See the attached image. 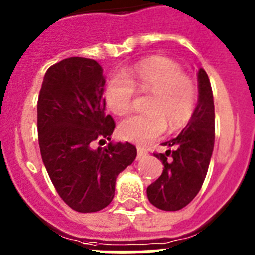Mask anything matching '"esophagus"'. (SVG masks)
<instances>
[{
    "instance_id": "obj_1",
    "label": "esophagus",
    "mask_w": 255,
    "mask_h": 255,
    "mask_svg": "<svg viewBox=\"0 0 255 255\" xmlns=\"http://www.w3.org/2000/svg\"><path fill=\"white\" fill-rule=\"evenodd\" d=\"M136 149H138V159L145 158V157L149 154V152H148L147 148L141 147V145H138V147H136Z\"/></svg>"
}]
</instances>
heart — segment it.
<instances>
[{"label": "heart", "mask_w": 255, "mask_h": 255, "mask_svg": "<svg viewBox=\"0 0 255 255\" xmlns=\"http://www.w3.org/2000/svg\"><path fill=\"white\" fill-rule=\"evenodd\" d=\"M136 89L148 93L147 111L132 114L119 126L123 138L135 143H149L159 138L167 123L172 130L180 129L190 120L197 101L193 79L181 73L177 62L164 56H153L140 61L124 73H116L106 84L108 107L116 115L131 110Z\"/></svg>", "instance_id": "obj_1"}]
</instances>
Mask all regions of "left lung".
I'll use <instances>...</instances> for the list:
<instances>
[{
    "label": "left lung",
    "instance_id": "obj_1",
    "mask_svg": "<svg viewBox=\"0 0 255 255\" xmlns=\"http://www.w3.org/2000/svg\"><path fill=\"white\" fill-rule=\"evenodd\" d=\"M199 98L188 125L175 139L163 143L172 149L154 153L163 163L162 175L150 184L147 195L162 211H179L197 197L203 185L215 145V103L209 78L198 71Z\"/></svg>",
    "mask_w": 255,
    "mask_h": 255
}]
</instances>
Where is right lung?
Wrapping results in <instances>:
<instances>
[{
    "mask_svg": "<svg viewBox=\"0 0 255 255\" xmlns=\"http://www.w3.org/2000/svg\"><path fill=\"white\" fill-rule=\"evenodd\" d=\"M105 84L97 61L70 57L47 70L38 97L43 163L61 199L82 213L111 203L117 175L136 157L132 144L111 141L115 121L105 111ZM106 140L107 147L95 148Z\"/></svg>",
    "mask_w": 255,
    "mask_h": 255,
    "instance_id": "right-lung-1",
    "label": "right lung"
}]
</instances>
